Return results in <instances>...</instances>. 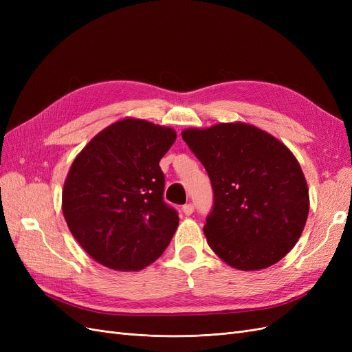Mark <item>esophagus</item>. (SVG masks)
I'll return each mask as SVG.
<instances>
[{
	"instance_id": "obj_1",
	"label": "esophagus",
	"mask_w": 352,
	"mask_h": 352,
	"mask_svg": "<svg viewBox=\"0 0 352 352\" xmlns=\"http://www.w3.org/2000/svg\"><path fill=\"white\" fill-rule=\"evenodd\" d=\"M182 211H184V214L185 216H190L194 212V206L192 204H185L184 207H182Z\"/></svg>"
}]
</instances>
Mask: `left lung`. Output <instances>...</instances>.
I'll use <instances>...</instances> for the list:
<instances>
[{
    "label": "left lung",
    "instance_id": "1",
    "mask_svg": "<svg viewBox=\"0 0 352 352\" xmlns=\"http://www.w3.org/2000/svg\"><path fill=\"white\" fill-rule=\"evenodd\" d=\"M211 180L214 202L204 233L238 270L270 267L304 230L310 198L300 163L270 133L247 123L182 132Z\"/></svg>",
    "mask_w": 352,
    "mask_h": 352
}]
</instances>
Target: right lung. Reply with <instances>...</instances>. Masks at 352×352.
I'll return each instance as SVG.
<instances>
[{"mask_svg": "<svg viewBox=\"0 0 352 352\" xmlns=\"http://www.w3.org/2000/svg\"><path fill=\"white\" fill-rule=\"evenodd\" d=\"M175 141L170 127L127 117L94 136L74 158L63 188V214L95 261L136 272L167 248L179 216L163 199L160 160Z\"/></svg>", "mask_w": 352, "mask_h": 352, "instance_id": "right-lung-1", "label": "right lung"}]
</instances>
